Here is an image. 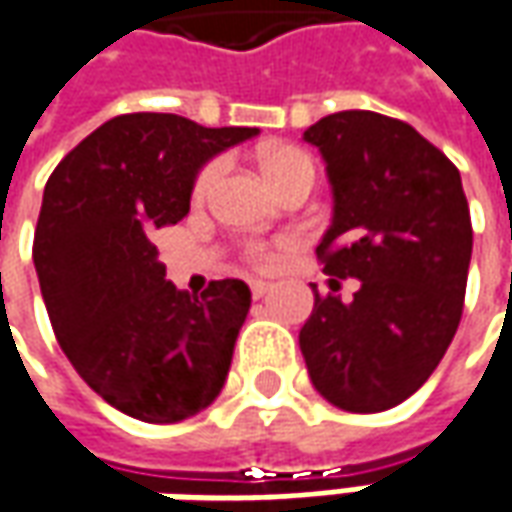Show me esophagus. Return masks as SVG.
<instances>
[{
  "label": "esophagus",
  "mask_w": 512,
  "mask_h": 512,
  "mask_svg": "<svg viewBox=\"0 0 512 512\" xmlns=\"http://www.w3.org/2000/svg\"><path fill=\"white\" fill-rule=\"evenodd\" d=\"M249 289H252V297H255V300H260L263 294H269L272 283H266V280H252V283H249Z\"/></svg>",
  "instance_id": "obj_1"
}]
</instances>
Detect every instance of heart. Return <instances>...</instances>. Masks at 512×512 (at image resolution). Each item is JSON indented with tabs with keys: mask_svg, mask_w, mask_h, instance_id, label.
<instances>
[{
	"mask_svg": "<svg viewBox=\"0 0 512 512\" xmlns=\"http://www.w3.org/2000/svg\"><path fill=\"white\" fill-rule=\"evenodd\" d=\"M260 167L266 172V178L272 181V186H277L280 181L297 175V172H314V158L306 150L286 144V147H272V150L266 152L260 158ZM218 175H221V161H212V164H206L201 169V175L195 181V189H192L195 201H203L209 195V189L218 181ZM246 257L252 263H257V266H269V263H274V249L266 246V243H249L246 246Z\"/></svg>",
	"mask_w": 512,
	"mask_h": 512,
	"instance_id": "b5f03b06",
	"label": "heart"
}]
</instances>
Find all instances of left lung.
Returning <instances> with one entry per match:
<instances>
[{"label": "left lung", "mask_w": 512, "mask_h": 512, "mask_svg": "<svg viewBox=\"0 0 512 512\" xmlns=\"http://www.w3.org/2000/svg\"><path fill=\"white\" fill-rule=\"evenodd\" d=\"M303 138L326 161L334 218L317 257L360 289L314 294L300 351L323 397L351 414L388 411L422 388L462 320L473 226L459 169L411 124L343 110Z\"/></svg>", "instance_id": "8db88e82"}]
</instances>
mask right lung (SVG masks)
Instances as JSON below:
<instances>
[{"label": "right lung", "instance_id": "add662e5", "mask_svg": "<svg viewBox=\"0 0 512 512\" xmlns=\"http://www.w3.org/2000/svg\"><path fill=\"white\" fill-rule=\"evenodd\" d=\"M252 135L172 113L115 115L47 178L33 263L50 326L121 414L181 422L221 394L252 291L243 280L178 291L150 238L189 212L198 169Z\"/></svg>", "mask_w": 512, "mask_h": 512}]
</instances>
